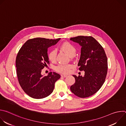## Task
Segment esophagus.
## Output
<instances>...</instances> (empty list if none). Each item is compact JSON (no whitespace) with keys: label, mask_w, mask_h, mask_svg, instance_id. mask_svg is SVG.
<instances>
[{"label":"esophagus","mask_w":126,"mask_h":126,"mask_svg":"<svg viewBox=\"0 0 126 126\" xmlns=\"http://www.w3.org/2000/svg\"><path fill=\"white\" fill-rule=\"evenodd\" d=\"M61 77H67V75H65V74H61Z\"/></svg>","instance_id":"34e87169"}]
</instances>
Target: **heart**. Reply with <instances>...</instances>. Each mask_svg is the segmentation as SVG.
<instances>
[{
    "mask_svg": "<svg viewBox=\"0 0 126 126\" xmlns=\"http://www.w3.org/2000/svg\"><path fill=\"white\" fill-rule=\"evenodd\" d=\"M60 49L66 53L70 57L74 56L76 52V49L75 47L73 44L68 42L62 43L60 46ZM56 50H52L49 52L48 54V59L51 62L53 63L55 62L56 61ZM73 67V65L71 64H60L55 67V70L59 73L67 74L69 73L70 70Z\"/></svg>",
    "mask_w": 126,
    "mask_h": 126,
    "instance_id": "1",
    "label": "heart"
}]
</instances>
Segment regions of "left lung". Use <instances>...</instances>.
Wrapping results in <instances>:
<instances>
[{
    "instance_id": "8db88e82",
    "label": "left lung",
    "mask_w": 126,
    "mask_h": 126,
    "mask_svg": "<svg viewBox=\"0 0 126 126\" xmlns=\"http://www.w3.org/2000/svg\"><path fill=\"white\" fill-rule=\"evenodd\" d=\"M70 40L82 47L78 64L85 75H73L75 83L70 87L71 92L80 98H86L95 94L105 82L108 70V60L104 48L92 36H78Z\"/></svg>"
}]
</instances>
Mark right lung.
I'll use <instances>...</instances> for the list:
<instances>
[{"mask_svg": "<svg viewBox=\"0 0 126 126\" xmlns=\"http://www.w3.org/2000/svg\"><path fill=\"white\" fill-rule=\"evenodd\" d=\"M60 38H35L28 40L21 47L16 58L17 76L24 92L34 99H42L53 91L55 83L60 78L55 72L44 76L42 69L49 64L48 48Z\"/></svg>", "mask_w": 126, "mask_h": 126, "instance_id": "add662e5", "label": "right lung"}]
</instances>
